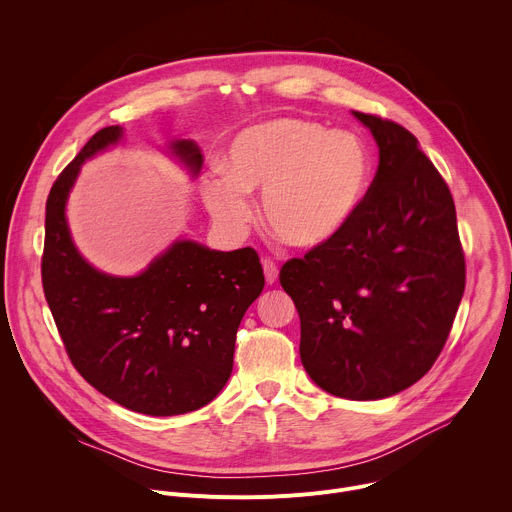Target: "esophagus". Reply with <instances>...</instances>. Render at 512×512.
Here are the masks:
<instances>
[{"label":"esophagus","instance_id":"1","mask_svg":"<svg viewBox=\"0 0 512 512\" xmlns=\"http://www.w3.org/2000/svg\"><path fill=\"white\" fill-rule=\"evenodd\" d=\"M263 273H265V281L271 285V283L277 281L279 269H277V265L271 259H263Z\"/></svg>","mask_w":512,"mask_h":512}]
</instances>
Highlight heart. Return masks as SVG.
<instances>
[{"label": "heart", "mask_w": 512, "mask_h": 512, "mask_svg": "<svg viewBox=\"0 0 512 512\" xmlns=\"http://www.w3.org/2000/svg\"><path fill=\"white\" fill-rule=\"evenodd\" d=\"M373 170L369 145L356 133L283 117L235 135L223 158L225 176L206 178L202 194L218 223L241 231L251 218L247 192L263 190L265 227L289 247L316 249L352 223Z\"/></svg>", "instance_id": "heart-1"}]
</instances>
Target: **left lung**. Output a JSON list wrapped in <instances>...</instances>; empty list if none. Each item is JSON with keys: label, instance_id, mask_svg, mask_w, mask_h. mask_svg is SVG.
<instances>
[{"label": "left lung", "instance_id": "obj_1", "mask_svg": "<svg viewBox=\"0 0 512 512\" xmlns=\"http://www.w3.org/2000/svg\"><path fill=\"white\" fill-rule=\"evenodd\" d=\"M379 145L375 180L352 223L289 259L300 356L330 395L369 401L417 383L440 356L466 285L452 192L411 131L354 111Z\"/></svg>", "mask_w": 512, "mask_h": 512}]
</instances>
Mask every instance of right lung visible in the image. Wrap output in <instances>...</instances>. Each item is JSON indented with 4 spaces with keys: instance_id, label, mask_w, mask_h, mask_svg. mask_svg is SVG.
Returning a JSON list of instances; mask_svg holds the SVG:
<instances>
[{
    "instance_id": "obj_1",
    "label": "right lung",
    "mask_w": 512,
    "mask_h": 512,
    "mask_svg": "<svg viewBox=\"0 0 512 512\" xmlns=\"http://www.w3.org/2000/svg\"><path fill=\"white\" fill-rule=\"evenodd\" d=\"M121 137L97 131L56 178L46 200L44 296L81 377L111 401L145 415H180L210 403L233 371L235 338L265 285L255 249L210 251L178 241L135 277L91 267L72 245L64 206L81 164ZM196 174L194 141L172 143Z\"/></svg>"
}]
</instances>
